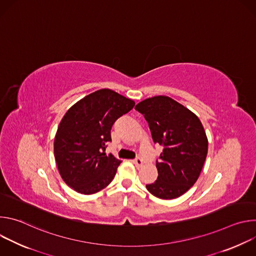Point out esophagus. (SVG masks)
Instances as JSON below:
<instances>
[{
	"label": "esophagus",
	"mask_w": 256,
	"mask_h": 256,
	"mask_svg": "<svg viewBox=\"0 0 256 256\" xmlns=\"http://www.w3.org/2000/svg\"><path fill=\"white\" fill-rule=\"evenodd\" d=\"M134 163L136 167H140L142 166V160L140 158V157H136L134 160Z\"/></svg>",
	"instance_id": "obj_1"
}]
</instances>
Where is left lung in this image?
Masks as SVG:
<instances>
[{
    "label": "left lung",
    "instance_id": "1",
    "mask_svg": "<svg viewBox=\"0 0 256 256\" xmlns=\"http://www.w3.org/2000/svg\"><path fill=\"white\" fill-rule=\"evenodd\" d=\"M147 120L154 142L163 146L156 161L158 178L146 186L162 200L186 194L198 180L208 154V138L198 118L168 96H155L136 105Z\"/></svg>",
    "mask_w": 256,
    "mask_h": 256
}]
</instances>
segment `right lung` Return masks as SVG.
Wrapping results in <instances>:
<instances>
[{"mask_svg": "<svg viewBox=\"0 0 256 256\" xmlns=\"http://www.w3.org/2000/svg\"><path fill=\"white\" fill-rule=\"evenodd\" d=\"M134 106L132 100L101 89L66 112L58 128L54 150L58 172L70 188L92 194L112 181L122 161L104 153L106 142H112L116 120Z\"/></svg>", "mask_w": 256, "mask_h": 256, "instance_id": "1", "label": "right lung"}]
</instances>
